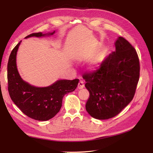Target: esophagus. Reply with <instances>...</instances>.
Wrapping results in <instances>:
<instances>
[{
    "mask_svg": "<svg viewBox=\"0 0 153 153\" xmlns=\"http://www.w3.org/2000/svg\"><path fill=\"white\" fill-rule=\"evenodd\" d=\"M84 86H85V85H84V83H83V81H80V82L78 83V86H77V88H78V89H82L83 88Z\"/></svg>",
    "mask_w": 153,
    "mask_h": 153,
    "instance_id": "1",
    "label": "esophagus"
}]
</instances>
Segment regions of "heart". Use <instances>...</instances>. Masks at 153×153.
Wrapping results in <instances>:
<instances>
[{
    "label": "heart",
    "mask_w": 153,
    "mask_h": 153,
    "mask_svg": "<svg viewBox=\"0 0 153 153\" xmlns=\"http://www.w3.org/2000/svg\"><path fill=\"white\" fill-rule=\"evenodd\" d=\"M106 52H107L106 51H104V53H105V54H106Z\"/></svg>",
    "instance_id": "b5f03b06"
}]
</instances>
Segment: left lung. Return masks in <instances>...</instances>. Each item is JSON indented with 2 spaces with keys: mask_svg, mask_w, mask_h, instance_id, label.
<instances>
[{
  "mask_svg": "<svg viewBox=\"0 0 153 153\" xmlns=\"http://www.w3.org/2000/svg\"><path fill=\"white\" fill-rule=\"evenodd\" d=\"M110 54L95 72L83 76L89 98L85 105L89 114L98 120L113 118L134 98L139 78L137 52L124 38L115 41Z\"/></svg>",
  "mask_w": 153,
  "mask_h": 153,
  "instance_id": "left-lung-1",
  "label": "left lung"
}]
</instances>
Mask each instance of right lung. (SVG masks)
<instances>
[{"instance_id":"right-lung-1","label":"right lung","mask_w":153,"mask_h":153,"mask_svg":"<svg viewBox=\"0 0 153 153\" xmlns=\"http://www.w3.org/2000/svg\"><path fill=\"white\" fill-rule=\"evenodd\" d=\"M55 31L29 35L25 39L53 35ZM22 41L11 52L8 62V92L12 100L21 111L31 118L47 121L53 118L60 111L64 96L76 89L79 79H59L52 85L39 87L23 80L17 68L16 56Z\"/></svg>"}]
</instances>
